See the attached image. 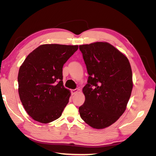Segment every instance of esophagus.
Listing matches in <instances>:
<instances>
[{"mask_svg":"<svg viewBox=\"0 0 156 156\" xmlns=\"http://www.w3.org/2000/svg\"><path fill=\"white\" fill-rule=\"evenodd\" d=\"M79 91V89H78V88L72 90V95H74V94H77Z\"/></svg>","mask_w":156,"mask_h":156,"instance_id":"1","label":"esophagus"}]
</instances>
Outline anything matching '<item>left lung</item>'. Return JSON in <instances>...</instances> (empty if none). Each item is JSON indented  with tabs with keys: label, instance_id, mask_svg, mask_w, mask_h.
<instances>
[{
	"label": "left lung",
	"instance_id": "obj_1",
	"mask_svg": "<svg viewBox=\"0 0 156 156\" xmlns=\"http://www.w3.org/2000/svg\"><path fill=\"white\" fill-rule=\"evenodd\" d=\"M89 75L83 88L81 119L95 129H104L119 120L126 109L133 88L127 56L107 42L79 45Z\"/></svg>",
	"mask_w": 156,
	"mask_h": 156
}]
</instances>
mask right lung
<instances>
[{"instance_id": "add662e5", "label": "right lung", "mask_w": 156, "mask_h": 156, "mask_svg": "<svg viewBox=\"0 0 156 156\" xmlns=\"http://www.w3.org/2000/svg\"><path fill=\"white\" fill-rule=\"evenodd\" d=\"M78 45L44 44L32 51L18 73V92L32 119L48 124L62 115L71 95L62 81L64 64Z\"/></svg>"}]
</instances>
